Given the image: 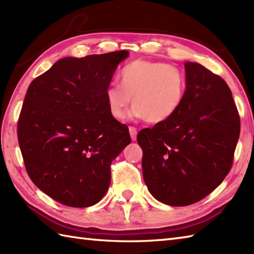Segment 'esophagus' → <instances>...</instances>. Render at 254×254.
<instances>
[{"label":"esophagus","instance_id":"34e87169","mask_svg":"<svg viewBox=\"0 0 254 254\" xmlns=\"http://www.w3.org/2000/svg\"><path fill=\"white\" fill-rule=\"evenodd\" d=\"M128 131H130V135H131L132 141H135V139H136V135H137L136 128L134 127H128Z\"/></svg>","mask_w":254,"mask_h":254}]
</instances>
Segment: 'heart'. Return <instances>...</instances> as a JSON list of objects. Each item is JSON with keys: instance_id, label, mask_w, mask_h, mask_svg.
I'll return each instance as SVG.
<instances>
[{"instance_id": "obj_1", "label": "heart", "mask_w": 254, "mask_h": 254, "mask_svg": "<svg viewBox=\"0 0 254 254\" xmlns=\"http://www.w3.org/2000/svg\"><path fill=\"white\" fill-rule=\"evenodd\" d=\"M120 80L121 86L111 84L105 90L108 109L117 121L126 119L132 101L133 117L163 123L180 109L186 97L185 72L163 62L133 61L121 69Z\"/></svg>"}]
</instances>
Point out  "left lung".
Returning a JSON list of instances; mask_svg holds the SVG:
<instances>
[{
	"mask_svg": "<svg viewBox=\"0 0 254 254\" xmlns=\"http://www.w3.org/2000/svg\"><path fill=\"white\" fill-rule=\"evenodd\" d=\"M187 91L169 120L137 134L150 194L170 206H187L213 192L228 175L240 134V118L225 80L186 62Z\"/></svg>",
	"mask_w": 254,
	"mask_h": 254,
	"instance_id": "1",
	"label": "left lung"
}]
</instances>
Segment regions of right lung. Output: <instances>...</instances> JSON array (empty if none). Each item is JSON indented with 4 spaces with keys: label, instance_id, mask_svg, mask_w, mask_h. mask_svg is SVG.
<instances>
[{
    "label": "right lung",
    "instance_id": "right-lung-1",
    "mask_svg": "<svg viewBox=\"0 0 254 254\" xmlns=\"http://www.w3.org/2000/svg\"><path fill=\"white\" fill-rule=\"evenodd\" d=\"M126 50L67 57L32 80L17 124L31 181L57 202L88 207L105 196L113 159L131 143L110 115L105 90Z\"/></svg>",
    "mask_w": 254,
    "mask_h": 254
}]
</instances>
